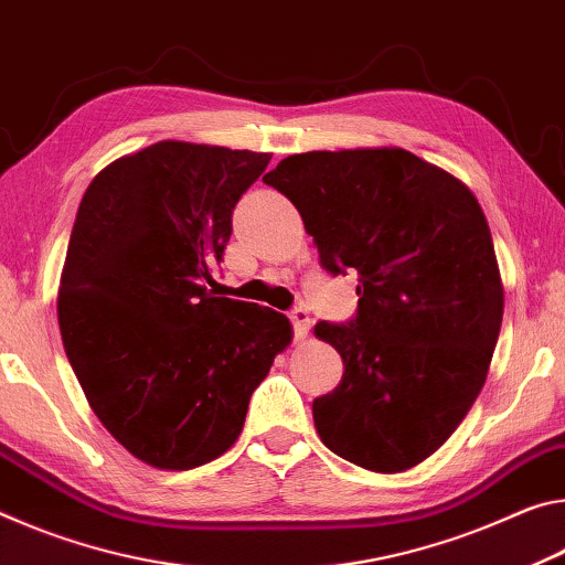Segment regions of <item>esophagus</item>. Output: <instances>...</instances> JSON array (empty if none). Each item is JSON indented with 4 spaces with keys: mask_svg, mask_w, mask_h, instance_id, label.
Instances as JSON below:
<instances>
[{
    "mask_svg": "<svg viewBox=\"0 0 565 565\" xmlns=\"http://www.w3.org/2000/svg\"><path fill=\"white\" fill-rule=\"evenodd\" d=\"M290 322H292V328H295V338H305V335H308V330H310V316H308V310H305V308H295V310L290 312Z\"/></svg>",
    "mask_w": 565,
    "mask_h": 565,
    "instance_id": "34e87169",
    "label": "esophagus"
}]
</instances>
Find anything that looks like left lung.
I'll return each mask as SVG.
<instances>
[{
  "instance_id": "left-lung-1",
  "label": "left lung",
  "mask_w": 565,
  "mask_h": 565,
  "mask_svg": "<svg viewBox=\"0 0 565 565\" xmlns=\"http://www.w3.org/2000/svg\"><path fill=\"white\" fill-rule=\"evenodd\" d=\"M263 182L298 207L328 273L360 275L355 320L316 326L345 365L312 401L320 440L373 473L423 463L476 403L501 332L476 195L403 147L290 154Z\"/></svg>"
}]
</instances>
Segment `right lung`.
Segmentation results:
<instances>
[{
    "label": "right lung",
    "instance_id": "obj_1",
    "mask_svg": "<svg viewBox=\"0 0 565 565\" xmlns=\"http://www.w3.org/2000/svg\"><path fill=\"white\" fill-rule=\"evenodd\" d=\"M270 157L162 140L109 162L79 202L57 295L64 353L109 436L152 468L233 448L292 340L280 312L202 285Z\"/></svg>",
    "mask_w": 565,
    "mask_h": 565
}]
</instances>
